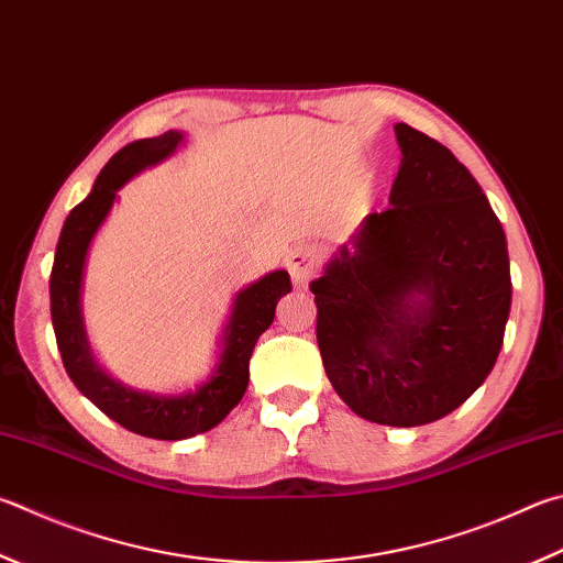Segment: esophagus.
Returning <instances> with one entry per match:
<instances>
[{"label":"esophagus","mask_w":563,"mask_h":563,"mask_svg":"<svg viewBox=\"0 0 563 563\" xmlns=\"http://www.w3.org/2000/svg\"><path fill=\"white\" fill-rule=\"evenodd\" d=\"M317 268V249L310 246V243H300L288 253V271L292 275L295 285H305Z\"/></svg>","instance_id":"1"}]
</instances>
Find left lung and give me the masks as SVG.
I'll return each mask as SVG.
<instances>
[{
	"label": "left lung",
	"mask_w": 563,
	"mask_h": 563,
	"mask_svg": "<svg viewBox=\"0 0 563 563\" xmlns=\"http://www.w3.org/2000/svg\"><path fill=\"white\" fill-rule=\"evenodd\" d=\"M391 207L369 213L310 283L334 391L382 426L433 423L465 404L503 350L512 305L505 231L441 142L398 122ZM416 284L422 308L402 310Z\"/></svg>",
	"instance_id": "8db88e82"
}]
</instances>
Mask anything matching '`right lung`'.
Segmentation results:
<instances>
[{"label":"right lung","instance_id":"1","mask_svg":"<svg viewBox=\"0 0 563 563\" xmlns=\"http://www.w3.org/2000/svg\"><path fill=\"white\" fill-rule=\"evenodd\" d=\"M181 135L175 130L159 137L135 140L118 150L96 179L93 191L68 213L60 231L54 268H51V320H54L56 344L70 382L90 398L100 411L128 431L157 438V441H181L209 431L221 423L236 406L249 386V364L258 336L268 330L275 317V305L292 290L290 275L275 271L236 295L227 327V346L221 364L211 379L197 391L184 396H150L112 382L90 356L84 320H80V280L90 241L115 201L118 189L132 175L177 150Z\"/></svg>","mask_w":563,"mask_h":563}]
</instances>
